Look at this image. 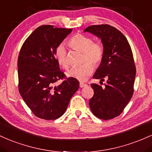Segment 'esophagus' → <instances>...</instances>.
Segmentation results:
<instances>
[{
  "instance_id": "esophagus-1",
  "label": "esophagus",
  "mask_w": 152,
  "mask_h": 152,
  "mask_svg": "<svg viewBox=\"0 0 152 152\" xmlns=\"http://www.w3.org/2000/svg\"><path fill=\"white\" fill-rule=\"evenodd\" d=\"M86 85L87 84H85V83H80V88H83V87H85Z\"/></svg>"
}]
</instances>
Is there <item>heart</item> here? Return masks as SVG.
I'll return each instance as SVG.
<instances>
[{
	"instance_id": "b5f03b06",
	"label": "heart",
	"mask_w": 152,
	"mask_h": 152,
	"mask_svg": "<svg viewBox=\"0 0 152 152\" xmlns=\"http://www.w3.org/2000/svg\"><path fill=\"white\" fill-rule=\"evenodd\" d=\"M68 45L71 49L82 52L80 67H74L67 72V76L80 81H85L93 73L95 67L101 64L104 57V47L100 42H95L92 37L83 34H76L68 40ZM59 65L64 69L69 67L67 51L62 44H59L54 52Z\"/></svg>"
}]
</instances>
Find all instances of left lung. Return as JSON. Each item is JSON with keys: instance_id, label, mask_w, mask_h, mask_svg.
Returning <instances> with one entry per match:
<instances>
[{"instance_id": "left-lung-1", "label": "left lung", "mask_w": 152, "mask_h": 152, "mask_svg": "<svg viewBox=\"0 0 152 152\" xmlns=\"http://www.w3.org/2000/svg\"><path fill=\"white\" fill-rule=\"evenodd\" d=\"M84 31L101 39L105 51L93 78L101 81L105 78L107 82L104 88L90 85L94 95L89 100L90 108L99 118L112 119L122 113L134 93L136 66L130 44L120 31L108 24L90 26Z\"/></svg>"}]
</instances>
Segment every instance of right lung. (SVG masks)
<instances>
[{
	"label": "right lung",
	"instance_id": "obj_1",
	"mask_svg": "<svg viewBox=\"0 0 152 152\" xmlns=\"http://www.w3.org/2000/svg\"><path fill=\"white\" fill-rule=\"evenodd\" d=\"M72 28L42 25L22 45L18 58V90L27 106L37 117L55 120L65 112L79 88L77 79L66 77L59 70L54 52ZM63 81L58 86L54 83Z\"/></svg>",
	"mask_w": 152,
	"mask_h": 152
}]
</instances>
